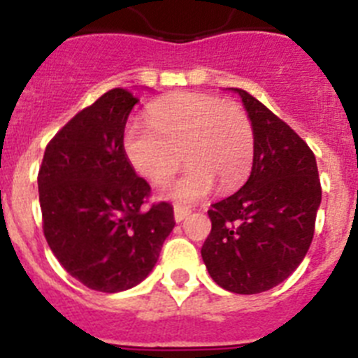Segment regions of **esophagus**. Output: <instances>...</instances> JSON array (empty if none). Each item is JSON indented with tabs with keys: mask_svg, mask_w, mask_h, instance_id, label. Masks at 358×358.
<instances>
[{
	"mask_svg": "<svg viewBox=\"0 0 358 358\" xmlns=\"http://www.w3.org/2000/svg\"><path fill=\"white\" fill-rule=\"evenodd\" d=\"M189 213H192V210H189V208H185V206L173 208V218H176V222H181V220H185Z\"/></svg>",
	"mask_w": 358,
	"mask_h": 358,
	"instance_id": "34e87169",
	"label": "esophagus"
}]
</instances>
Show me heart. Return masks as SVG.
<instances>
[{"instance_id":"obj_1","label":"heart","mask_w":358,"mask_h":358,"mask_svg":"<svg viewBox=\"0 0 358 358\" xmlns=\"http://www.w3.org/2000/svg\"><path fill=\"white\" fill-rule=\"evenodd\" d=\"M148 123H132L123 147L138 172L163 185L182 161L186 172L164 194L181 202L206 197L215 188H238L255 161V129L235 102L208 93H176L152 103Z\"/></svg>"}]
</instances>
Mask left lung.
<instances>
[{
  "instance_id": "obj_1",
  "label": "left lung",
  "mask_w": 358,
  "mask_h": 358,
  "mask_svg": "<svg viewBox=\"0 0 358 358\" xmlns=\"http://www.w3.org/2000/svg\"><path fill=\"white\" fill-rule=\"evenodd\" d=\"M242 98L255 129L248 182L208 210L211 233L201 255L217 285L260 294L280 285L308 251L321 204L314 152L283 120L248 91Z\"/></svg>"
}]
</instances>
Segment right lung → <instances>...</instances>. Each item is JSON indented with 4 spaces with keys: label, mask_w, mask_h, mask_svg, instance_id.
Instances as JSON below:
<instances>
[{
    "label": "right lung",
    "mask_w": 358,
    "mask_h": 358,
    "mask_svg": "<svg viewBox=\"0 0 358 358\" xmlns=\"http://www.w3.org/2000/svg\"><path fill=\"white\" fill-rule=\"evenodd\" d=\"M138 102L123 87L103 93L50 140L37 176L44 238L62 267L98 292L143 281L176 226L169 202L147 206L150 185L123 148Z\"/></svg>",
    "instance_id": "add662e5"
}]
</instances>
